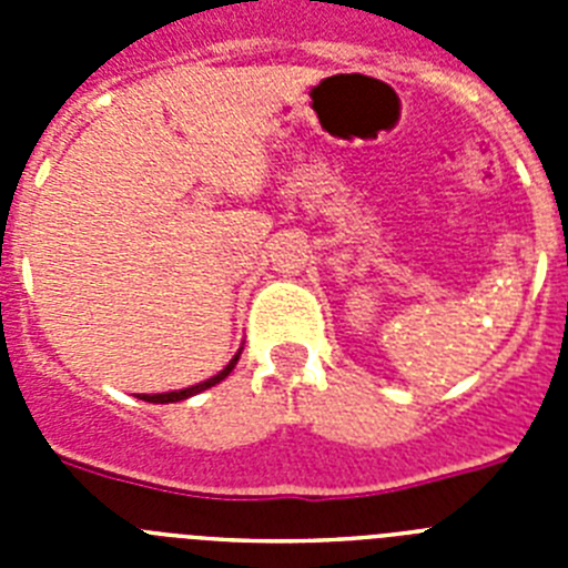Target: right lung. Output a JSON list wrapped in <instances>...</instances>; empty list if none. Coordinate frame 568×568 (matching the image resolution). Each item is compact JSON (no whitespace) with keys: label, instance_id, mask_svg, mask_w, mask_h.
<instances>
[{"label":"right lung","instance_id":"obj_1","mask_svg":"<svg viewBox=\"0 0 568 568\" xmlns=\"http://www.w3.org/2000/svg\"><path fill=\"white\" fill-rule=\"evenodd\" d=\"M239 355H241V353H239ZM239 355H235V358L230 361L227 366H224L222 373H219V375H213V378H207V381H202V384L187 386V389H179V393L142 395V400H150V404H175V400H184V398H190V395H195V393H204V389H210V386H215V384H219V381H224V378H227L230 373H233V366H235V361H239Z\"/></svg>","mask_w":568,"mask_h":568}]
</instances>
